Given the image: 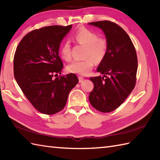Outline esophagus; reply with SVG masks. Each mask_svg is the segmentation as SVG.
<instances>
[{"label":"esophagus","mask_w":160,"mask_h":160,"mask_svg":"<svg viewBox=\"0 0 160 160\" xmlns=\"http://www.w3.org/2000/svg\"><path fill=\"white\" fill-rule=\"evenodd\" d=\"M78 80H79V82L80 83V82H82V81L84 80V78L82 77V76H79V77H78Z\"/></svg>","instance_id":"obj_1"}]
</instances>
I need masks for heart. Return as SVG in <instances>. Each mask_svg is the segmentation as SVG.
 <instances>
[{"label":"heart","instance_id":"b5f03b06","mask_svg":"<svg viewBox=\"0 0 160 160\" xmlns=\"http://www.w3.org/2000/svg\"><path fill=\"white\" fill-rule=\"evenodd\" d=\"M73 38L77 42L86 47L84 50L86 58L82 60H73L68 64L67 70L70 73L86 76L93 69V60L96 62H100L104 58L107 52V42L104 38H98L97 33L86 28L78 30ZM60 54L64 60L69 61L71 59L69 41H65L61 45Z\"/></svg>","mask_w":160,"mask_h":160}]
</instances>
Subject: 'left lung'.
I'll list each match as a JSON object with an SVG mask.
<instances>
[{"mask_svg":"<svg viewBox=\"0 0 160 160\" xmlns=\"http://www.w3.org/2000/svg\"><path fill=\"white\" fill-rule=\"evenodd\" d=\"M89 25L100 28L107 42V54L97 69L103 76L90 78L94 87L89 100L96 109L108 113L120 107L134 89L137 54L130 37L117 24L104 20Z\"/></svg>","mask_w":160,"mask_h":160,"instance_id":"obj_1","label":"left lung"}]
</instances>
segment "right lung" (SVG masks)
<instances>
[{
	"mask_svg": "<svg viewBox=\"0 0 160 160\" xmlns=\"http://www.w3.org/2000/svg\"><path fill=\"white\" fill-rule=\"evenodd\" d=\"M71 28V25H54L33 30L25 36L16 50L15 79L28 100L43 114L62 110L70 91L79 81L74 73L53 78L54 73L61 74L63 64L59 49Z\"/></svg>",
	"mask_w": 160,
	"mask_h": 160,
	"instance_id": "add662e5",
	"label": "right lung"
}]
</instances>
